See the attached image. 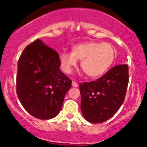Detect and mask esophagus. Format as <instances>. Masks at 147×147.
<instances>
[{
  "label": "esophagus",
  "mask_w": 147,
  "mask_h": 147,
  "mask_svg": "<svg viewBox=\"0 0 147 147\" xmlns=\"http://www.w3.org/2000/svg\"><path fill=\"white\" fill-rule=\"evenodd\" d=\"M72 86L74 87V88H77L78 84L75 81H72Z\"/></svg>",
  "instance_id": "1"
}]
</instances>
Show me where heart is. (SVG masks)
<instances>
[{
    "instance_id": "1",
    "label": "heart",
    "mask_w": 147,
    "mask_h": 147,
    "mask_svg": "<svg viewBox=\"0 0 147 147\" xmlns=\"http://www.w3.org/2000/svg\"><path fill=\"white\" fill-rule=\"evenodd\" d=\"M116 51L108 42H88L72 48V53L62 52L59 59L63 71L70 74L81 61V67L88 76L97 78L107 72L113 63Z\"/></svg>"
}]
</instances>
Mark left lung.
Returning <instances> with one entry per match:
<instances>
[{"label":"left lung","mask_w":147,"mask_h":147,"mask_svg":"<svg viewBox=\"0 0 147 147\" xmlns=\"http://www.w3.org/2000/svg\"><path fill=\"white\" fill-rule=\"evenodd\" d=\"M128 77V66L120 65L96 81L80 84L81 111L85 120L98 124L113 117L124 101Z\"/></svg>","instance_id":"8db88e82"}]
</instances>
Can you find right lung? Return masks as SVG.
Segmentation results:
<instances>
[{
	"instance_id": "right-lung-1",
	"label": "right lung",
	"mask_w": 147,
	"mask_h": 147,
	"mask_svg": "<svg viewBox=\"0 0 147 147\" xmlns=\"http://www.w3.org/2000/svg\"><path fill=\"white\" fill-rule=\"evenodd\" d=\"M59 55L40 39L25 48L18 63L17 95L34 117L49 120L58 115L71 80L61 71Z\"/></svg>"
}]
</instances>
